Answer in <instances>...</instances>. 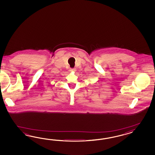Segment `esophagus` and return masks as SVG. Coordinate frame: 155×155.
<instances>
[{"label": "esophagus", "mask_w": 155, "mask_h": 155, "mask_svg": "<svg viewBox=\"0 0 155 155\" xmlns=\"http://www.w3.org/2000/svg\"><path fill=\"white\" fill-rule=\"evenodd\" d=\"M69 71H70L71 72H75L76 70H75V69H74V68H73V69H70Z\"/></svg>", "instance_id": "1"}]
</instances>
